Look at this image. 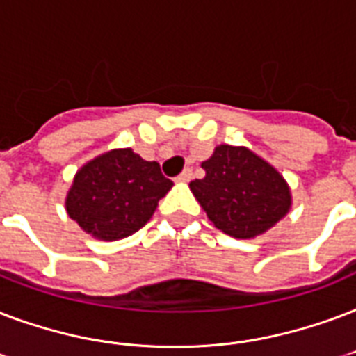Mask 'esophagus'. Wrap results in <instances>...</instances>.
I'll return each mask as SVG.
<instances>
[{"instance_id": "obj_1", "label": "esophagus", "mask_w": 356, "mask_h": 356, "mask_svg": "<svg viewBox=\"0 0 356 356\" xmlns=\"http://www.w3.org/2000/svg\"><path fill=\"white\" fill-rule=\"evenodd\" d=\"M193 178V170L191 169H184L180 175L176 176V180L178 181H189Z\"/></svg>"}]
</instances>
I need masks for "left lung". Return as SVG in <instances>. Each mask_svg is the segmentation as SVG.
<instances>
[{
  "label": "left lung",
  "instance_id": "1",
  "mask_svg": "<svg viewBox=\"0 0 356 356\" xmlns=\"http://www.w3.org/2000/svg\"><path fill=\"white\" fill-rule=\"evenodd\" d=\"M202 169L206 176L189 187L209 221L232 238L260 236L290 209L286 180L249 148L221 145Z\"/></svg>",
  "mask_w": 356,
  "mask_h": 356
}]
</instances>
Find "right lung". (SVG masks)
<instances>
[{
  "mask_svg": "<svg viewBox=\"0 0 356 356\" xmlns=\"http://www.w3.org/2000/svg\"><path fill=\"white\" fill-rule=\"evenodd\" d=\"M172 181L158 161H145L131 148H118L78 170L66 197V211L85 232L106 241L143 228Z\"/></svg>",
  "mask_w": 356,
  "mask_h": 356,
  "instance_id": "add662e5",
  "label": "right lung"
}]
</instances>
